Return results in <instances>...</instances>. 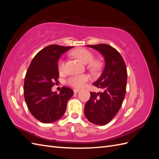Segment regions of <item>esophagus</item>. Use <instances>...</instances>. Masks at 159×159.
I'll use <instances>...</instances> for the list:
<instances>
[{"label": "esophagus", "mask_w": 159, "mask_h": 159, "mask_svg": "<svg viewBox=\"0 0 159 159\" xmlns=\"http://www.w3.org/2000/svg\"><path fill=\"white\" fill-rule=\"evenodd\" d=\"M79 91H80V89H74V93H78Z\"/></svg>", "instance_id": "esophagus-1"}]
</instances>
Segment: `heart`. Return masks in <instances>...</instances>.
<instances>
[{"label": "heart", "mask_w": 159, "mask_h": 159, "mask_svg": "<svg viewBox=\"0 0 159 159\" xmlns=\"http://www.w3.org/2000/svg\"><path fill=\"white\" fill-rule=\"evenodd\" d=\"M71 54L73 55L76 58L80 60L84 64H88V67L94 71H98L101 68L100 62L97 60H93L94 55L90 50L81 48L74 50L71 52ZM65 65V62L64 60H60L57 64L58 69L60 71H62L64 70ZM89 80V77L86 75H79L71 76L67 80V83L71 86H73L75 88H81L84 86L86 81Z\"/></svg>", "instance_id": "heart-1"}]
</instances>
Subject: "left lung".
Masks as SVG:
<instances>
[{
  "label": "left lung",
  "instance_id": "1",
  "mask_svg": "<svg viewBox=\"0 0 159 159\" xmlns=\"http://www.w3.org/2000/svg\"><path fill=\"white\" fill-rule=\"evenodd\" d=\"M87 46L99 51L105 61L99 78L93 84L103 92H90L84 113L88 121L98 125H104L111 121L121 108L126 93L127 71L120 53L108 44Z\"/></svg>",
  "mask_w": 159,
  "mask_h": 159
}]
</instances>
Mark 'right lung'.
<instances>
[{
    "label": "right lung",
    "instance_id": "obj_1",
    "mask_svg": "<svg viewBox=\"0 0 159 159\" xmlns=\"http://www.w3.org/2000/svg\"><path fill=\"white\" fill-rule=\"evenodd\" d=\"M72 46L50 45L34 56L28 67L24 83V95L30 112L38 121L53 123L64 114L72 97L71 89L63 87L59 94L52 91L58 80L57 66L60 56Z\"/></svg>",
    "mask_w": 159,
    "mask_h": 159
}]
</instances>
